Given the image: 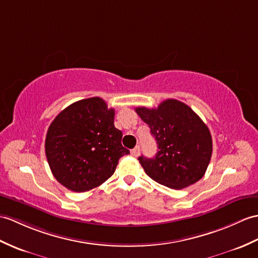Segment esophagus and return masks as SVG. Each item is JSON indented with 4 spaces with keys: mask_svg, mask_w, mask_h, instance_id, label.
I'll use <instances>...</instances> for the list:
<instances>
[{
    "mask_svg": "<svg viewBox=\"0 0 258 258\" xmlns=\"http://www.w3.org/2000/svg\"><path fill=\"white\" fill-rule=\"evenodd\" d=\"M131 155H132V156H134V157L139 156V155H140V146H136L134 149H132Z\"/></svg>",
    "mask_w": 258,
    "mask_h": 258,
    "instance_id": "1",
    "label": "esophagus"
}]
</instances>
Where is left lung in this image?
<instances>
[{"label":"left lung","mask_w":258,"mask_h":258,"mask_svg":"<svg viewBox=\"0 0 258 258\" xmlns=\"http://www.w3.org/2000/svg\"><path fill=\"white\" fill-rule=\"evenodd\" d=\"M157 142L153 158L139 157L153 180L171 189H183L199 181L212 155V137L205 122L182 102L168 99L157 109L136 107Z\"/></svg>","instance_id":"left-lung-1"}]
</instances>
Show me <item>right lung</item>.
Instances as JSON below:
<instances>
[{"label":"right lung","mask_w":258,"mask_h":258,"mask_svg":"<svg viewBox=\"0 0 258 258\" xmlns=\"http://www.w3.org/2000/svg\"><path fill=\"white\" fill-rule=\"evenodd\" d=\"M114 113L95 97L70 104L51 122L46 157L63 187L75 192L99 187L114 173L118 159L130 154L122 146V132L114 126Z\"/></svg>","instance_id":"1"}]
</instances>
